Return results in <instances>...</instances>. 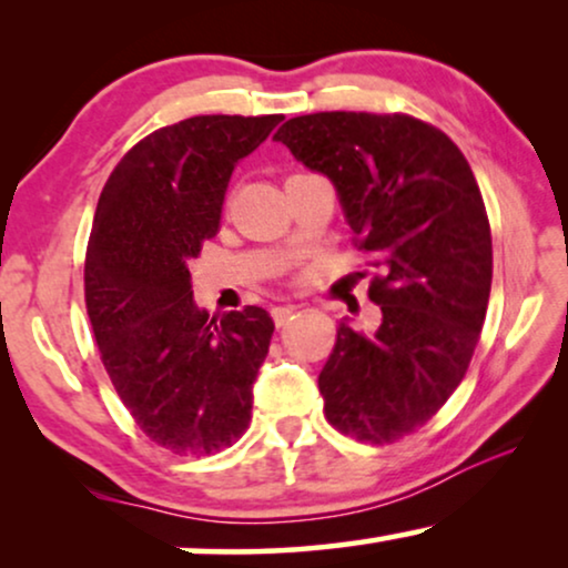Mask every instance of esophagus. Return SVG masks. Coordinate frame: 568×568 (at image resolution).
I'll return each instance as SVG.
<instances>
[{"label": "esophagus", "instance_id": "1", "mask_svg": "<svg viewBox=\"0 0 568 568\" xmlns=\"http://www.w3.org/2000/svg\"><path fill=\"white\" fill-rule=\"evenodd\" d=\"M271 315H274V323L278 325V328H282V325L292 321L294 307H274V310H271Z\"/></svg>", "mask_w": 568, "mask_h": 568}]
</instances>
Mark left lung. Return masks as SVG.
Instances as JSON below:
<instances>
[{"instance_id":"left-lung-1","label":"left lung","mask_w":568,"mask_h":568,"mask_svg":"<svg viewBox=\"0 0 568 568\" xmlns=\"http://www.w3.org/2000/svg\"><path fill=\"white\" fill-rule=\"evenodd\" d=\"M336 185L354 247L375 268V333L338 325L317 377L325 418L393 445L463 383L491 292V227L476 175L445 131L408 113L325 111L274 134Z\"/></svg>"}]
</instances>
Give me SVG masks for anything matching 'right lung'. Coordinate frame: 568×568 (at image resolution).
<instances>
[{
  "label": "right lung",
  "mask_w": 568,
  "mask_h": 568,
  "mask_svg": "<svg viewBox=\"0 0 568 568\" xmlns=\"http://www.w3.org/2000/svg\"><path fill=\"white\" fill-rule=\"evenodd\" d=\"M284 115H193L123 154L98 199L84 305L100 362L139 429L173 455L206 457L251 426L253 383L274 321L247 305H193L191 258L220 232L235 162Z\"/></svg>",
  "instance_id": "add662e5"
}]
</instances>
